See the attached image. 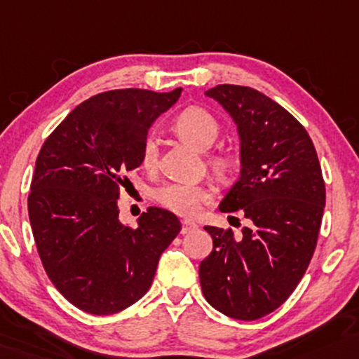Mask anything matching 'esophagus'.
<instances>
[{
  "label": "esophagus",
  "mask_w": 359,
  "mask_h": 359,
  "mask_svg": "<svg viewBox=\"0 0 359 359\" xmlns=\"http://www.w3.org/2000/svg\"><path fill=\"white\" fill-rule=\"evenodd\" d=\"M198 229V226H196V223H194V221H189V219H184L182 221V234H189V232H194Z\"/></svg>",
  "instance_id": "esophagus-1"
}]
</instances>
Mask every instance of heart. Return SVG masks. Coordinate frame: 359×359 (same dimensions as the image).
<instances>
[{"mask_svg":"<svg viewBox=\"0 0 359 359\" xmlns=\"http://www.w3.org/2000/svg\"><path fill=\"white\" fill-rule=\"evenodd\" d=\"M174 128L187 143L196 149H208L219 136L221 125L218 118L206 109L189 107L175 118ZM159 161L158 138L151 133L144 138L141 148V164L144 169H154ZM208 163L216 174L226 175L234 168V158L229 153L218 151L208 156ZM154 198L164 208L175 215L194 218L200 213L201 206L211 200L210 190L203 185L182 184V182H169L154 191Z\"/></svg>","mask_w":359,"mask_h":359,"instance_id":"b5f03b06","label":"heart"}]
</instances>
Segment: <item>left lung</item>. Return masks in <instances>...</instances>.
<instances>
[{
  "label": "left lung",
  "instance_id": "1",
  "mask_svg": "<svg viewBox=\"0 0 359 359\" xmlns=\"http://www.w3.org/2000/svg\"><path fill=\"white\" fill-rule=\"evenodd\" d=\"M237 123L241 177L221 201L249 226H205L213 250L200 264L205 299L239 320H257L285 302L314 255L325 206V182L306 128L275 100L247 86L206 90Z\"/></svg>",
  "mask_w": 359,
  "mask_h": 359
}]
</instances>
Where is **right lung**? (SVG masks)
Listing matches in <instances>:
<instances>
[{
	"label": "right lung",
	"mask_w": 359,
	"mask_h": 359,
	"mask_svg": "<svg viewBox=\"0 0 359 359\" xmlns=\"http://www.w3.org/2000/svg\"><path fill=\"white\" fill-rule=\"evenodd\" d=\"M170 93L115 89L79 104L40 149L27 196L42 265L78 309L110 316L141 299L159 257L179 234L177 216L149 206L138 226L118 221V190L141 165L151 123L177 102Z\"/></svg>",
	"instance_id": "obj_1"
}]
</instances>
